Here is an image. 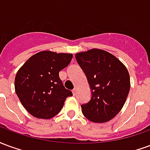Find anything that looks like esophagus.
Wrapping results in <instances>:
<instances>
[{
	"instance_id": "obj_1",
	"label": "esophagus",
	"mask_w": 150,
	"mask_h": 150,
	"mask_svg": "<svg viewBox=\"0 0 150 150\" xmlns=\"http://www.w3.org/2000/svg\"><path fill=\"white\" fill-rule=\"evenodd\" d=\"M76 92H77V89H76V88H74V89L72 90V93L75 96V95H76Z\"/></svg>"
}]
</instances>
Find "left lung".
I'll list each match as a JSON object with an SVG mask.
<instances>
[{
    "label": "left lung",
    "mask_w": 150,
    "mask_h": 150,
    "mask_svg": "<svg viewBox=\"0 0 150 150\" xmlns=\"http://www.w3.org/2000/svg\"><path fill=\"white\" fill-rule=\"evenodd\" d=\"M75 59L91 90V100L82 104V112L91 122L109 121L122 109L129 95L128 70L116 56L101 49L79 52Z\"/></svg>",
    "instance_id": "left-lung-1"
}]
</instances>
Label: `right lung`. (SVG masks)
<instances>
[{
    "instance_id": "right-lung-1",
    "label": "right lung",
    "mask_w": 150,
    "mask_h": 150,
    "mask_svg": "<svg viewBox=\"0 0 150 150\" xmlns=\"http://www.w3.org/2000/svg\"><path fill=\"white\" fill-rule=\"evenodd\" d=\"M73 54L42 50L31 56L15 76L16 94L33 116L50 119L56 116L72 92L66 89L59 71L71 61Z\"/></svg>"
}]
</instances>
